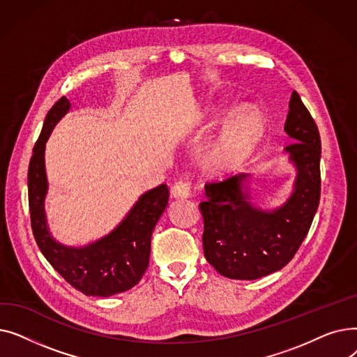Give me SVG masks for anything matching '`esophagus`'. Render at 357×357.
Instances as JSON below:
<instances>
[{"mask_svg":"<svg viewBox=\"0 0 357 357\" xmlns=\"http://www.w3.org/2000/svg\"><path fill=\"white\" fill-rule=\"evenodd\" d=\"M191 192H192V186L190 181H178L172 188V195L175 198H188Z\"/></svg>","mask_w":357,"mask_h":357,"instance_id":"obj_1","label":"esophagus"}]
</instances>
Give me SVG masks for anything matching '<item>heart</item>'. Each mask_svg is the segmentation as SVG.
I'll return each mask as SVG.
<instances>
[{"label":"heart","instance_id":"heart-1","mask_svg":"<svg viewBox=\"0 0 357 357\" xmlns=\"http://www.w3.org/2000/svg\"><path fill=\"white\" fill-rule=\"evenodd\" d=\"M265 126V116L256 108L237 112L205 153V167L213 172H224L238 166L260 140Z\"/></svg>","mask_w":357,"mask_h":357}]
</instances>
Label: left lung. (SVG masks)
I'll return each instance as SVG.
<instances>
[{"instance_id": "left-lung-1", "label": "left lung", "mask_w": 357, "mask_h": 357, "mask_svg": "<svg viewBox=\"0 0 357 357\" xmlns=\"http://www.w3.org/2000/svg\"><path fill=\"white\" fill-rule=\"evenodd\" d=\"M285 131V147L296 169L288 201L272 211L250 202L248 175L205 183L199 204L204 218V256L230 279L252 280L288 265L304 241L320 204L321 140L310 111L294 91Z\"/></svg>"}]
</instances>
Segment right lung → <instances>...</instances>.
<instances>
[{
  "instance_id": "1",
  "label": "right lung",
  "mask_w": 357,
  "mask_h": 357,
  "mask_svg": "<svg viewBox=\"0 0 357 357\" xmlns=\"http://www.w3.org/2000/svg\"><path fill=\"white\" fill-rule=\"evenodd\" d=\"M69 108L66 97L50 108L33 149L27 175L31 230L43 256L68 284L88 296H111L131 289L144 275L150 238L167 205L169 190L162 183L144 192L114 230L88 246L72 248L56 241L47 229L45 214V147L53 127Z\"/></svg>"
}]
</instances>
